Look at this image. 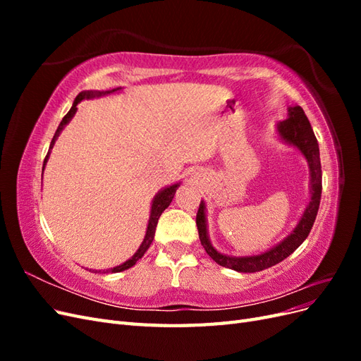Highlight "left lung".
<instances>
[{"instance_id":"left-lung-1","label":"left lung","mask_w":361,"mask_h":361,"mask_svg":"<svg viewBox=\"0 0 361 361\" xmlns=\"http://www.w3.org/2000/svg\"><path fill=\"white\" fill-rule=\"evenodd\" d=\"M279 133L285 138L288 143L293 145L301 150V154L309 161L310 173H312V202L309 203L307 209H305L300 224L295 228L293 233L288 236L285 241L274 247L272 250L251 257H228L221 253L209 244L206 233V220H204V203L202 202L195 216V223H197L199 238L206 253L209 255L218 265L231 268L239 272H257L264 271L277 265L279 262L285 260L289 255H292L297 250L304 239L309 236L313 223L318 215L319 203H321V192H322V170H321V158H319V146L318 140H316L313 129L307 116L304 114L301 106H293L289 110V117L279 125Z\"/></svg>"}]
</instances>
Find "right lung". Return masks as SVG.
Listing matches in <instances>:
<instances>
[{"label": "right lung", "instance_id": "1", "mask_svg": "<svg viewBox=\"0 0 361 361\" xmlns=\"http://www.w3.org/2000/svg\"><path fill=\"white\" fill-rule=\"evenodd\" d=\"M113 92H114V90H113ZM99 94H102V93H97V92H82V93H80L78 96L75 97V102H73L72 108L68 111V114L63 117V120H61L59 128H57V130H56V134H54V137H52L51 146H49V150H48V155H49V152H51L54 143H56V140H57L59 134L61 133V129H63L64 125H66V123L69 122V120L73 117V114H75V111H76V105H78L82 99H85V97H93V96H99ZM48 155L45 157V162H47V159H48ZM45 162H43V166H45ZM178 187H179L178 183H176V185H171V187H169V188H166L164 191H161V192L157 195V197L154 199V204H152L150 218H149V226H147V232H146V236H145V241H143V244L140 245L137 253H135L133 257H130L129 260H126L125 264L118 265V267H116V268L108 269V271H110V272L125 271V269H128V268H130V267H134V265L137 264V260H140L141 257H143V255L146 253V250L150 247L152 241H154V236H155V231H157V224H158L159 216H161V214H162L164 211L167 209L169 204L171 203V200H173V197H174V192H176V188H178ZM108 271H106V272H108ZM94 272H99V271H94Z\"/></svg>", "mask_w": 361, "mask_h": 361}]
</instances>
